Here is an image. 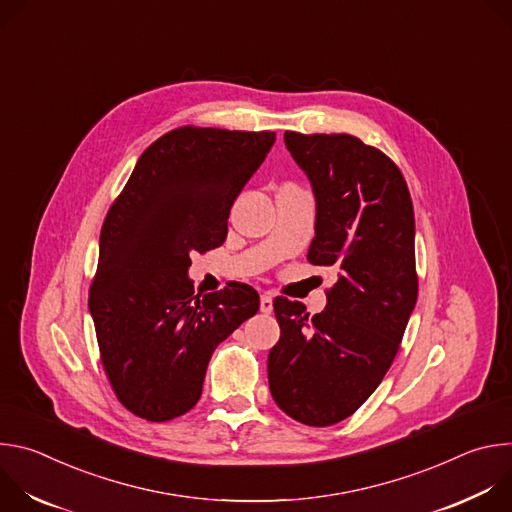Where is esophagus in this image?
<instances>
[{"instance_id":"34e87169","label":"esophagus","mask_w":512,"mask_h":512,"mask_svg":"<svg viewBox=\"0 0 512 512\" xmlns=\"http://www.w3.org/2000/svg\"><path fill=\"white\" fill-rule=\"evenodd\" d=\"M261 312L263 314H271L273 312V298H271V294H263L261 296Z\"/></svg>"}]
</instances>
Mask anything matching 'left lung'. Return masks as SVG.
I'll use <instances>...</instances> for the list:
<instances>
[{
    "label": "left lung",
    "instance_id": "obj_1",
    "mask_svg": "<svg viewBox=\"0 0 512 512\" xmlns=\"http://www.w3.org/2000/svg\"><path fill=\"white\" fill-rule=\"evenodd\" d=\"M316 196L312 265L338 269L312 316L275 298L281 330L267 356L277 407L304 425L350 417L381 385L417 302L415 218L397 164L348 133L285 131Z\"/></svg>",
    "mask_w": 512,
    "mask_h": 512
}]
</instances>
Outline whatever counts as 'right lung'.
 <instances>
[{"label":"right lung","instance_id":"obj_1","mask_svg":"<svg viewBox=\"0 0 512 512\" xmlns=\"http://www.w3.org/2000/svg\"><path fill=\"white\" fill-rule=\"evenodd\" d=\"M273 141V131L172 129L139 156L105 216L89 310L105 375L141 419L190 411L214 348L259 310L239 281L194 294L188 267L194 251L225 243L231 206Z\"/></svg>","mask_w":512,"mask_h":512}]
</instances>
